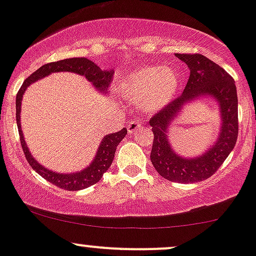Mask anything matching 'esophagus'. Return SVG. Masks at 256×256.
Instances as JSON below:
<instances>
[{"label":"esophagus","mask_w":256,"mask_h":256,"mask_svg":"<svg viewBox=\"0 0 256 256\" xmlns=\"http://www.w3.org/2000/svg\"><path fill=\"white\" fill-rule=\"evenodd\" d=\"M142 127V120H132V122H129L127 124V129L129 133H133V132H136V129Z\"/></svg>","instance_id":"34e87169"}]
</instances>
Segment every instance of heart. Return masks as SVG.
<instances>
[{"label":"heart","instance_id":"b5f03b06","mask_svg":"<svg viewBox=\"0 0 256 256\" xmlns=\"http://www.w3.org/2000/svg\"><path fill=\"white\" fill-rule=\"evenodd\" d=\"M120 94L138 101L145 112L164 108L176 98L180 76L171 67L146 66L128 73L118 82Z\"/></svg>","mask_w":256,"mask_h":256}]
</instances>
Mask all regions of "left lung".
<instances>
[{"label":"left lung","mask_w":256,"mask_h":256,"mask_svg":"<svg viewBox=\"0 0 256 256\" xmlns=\"http://www.w3.org/2000/svg\"><path fill=\"white\" fill-rule=\"evenodd\" d=\"M190 70L182 95L164 106L150 120L154 142L150 158L161 177L178 183L208 180L220 168L238 138V98L234 80L226 70L199 54H176ZM199 97L214 98L220 107L222 128L216 142L196 158H183L169 144L168 128L186 103Z\"/></svg>","instance_id":"left-lung-1"}]
</instances>
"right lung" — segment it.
<instances>
[{
    "label": "right lung",
    "instance_id": "obj_1",
    "mask_svg": "<svg viewBox=\"0 0 256 256\" xmlns=\"http://www.w3.org/2000/svg\"><path fill=\"white\" fill-rule=\"evenodd\" d=\"M56 72H73L79 74V76H84L90 82L96 89L100 92H106L107 88H108L110 83H111L112 73L110 70H102L100 67L92 62L90 60L85 58V57H76V58H67L61 60V61L48 63V64L41 66L38 70H35L32 76L24 80L22 84L20 89H19L17 98H16V118H17V126L19 132V138H20V144L23 148L24 155H26V161L32 166V168L35 172H38L42 178L54 184L58 188L64 189V190H80V189L88 188V186H92V184L98 183V180L102 178L104 173L111 166L112 161H114V152L122 139L124 138L127 134V129L123 128L120 129L117 133L107 134L101 140V144L98 146V152H96L94 161L84 168L83 171L76 172V173H57L50 170L45 168L42 164L32 158L30 151L26 146V142L24 140L23 132H22L20 127V110H22V98H23V94L26 92V88L30 84L35 83L39 79L44 78V76H48L51 73Z\"/></svg>",
    "mask_w": 256,
    "mask_h": 256
}]
</instances>
